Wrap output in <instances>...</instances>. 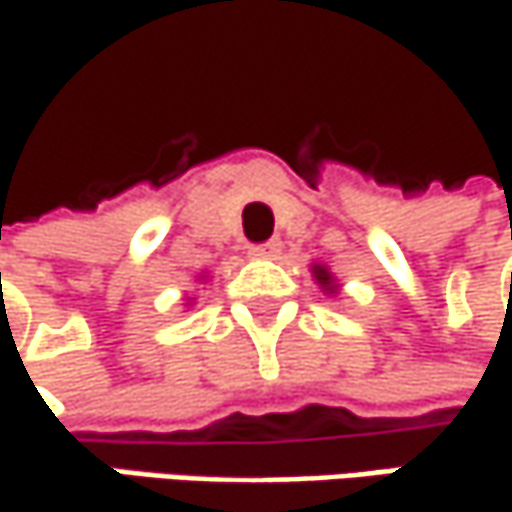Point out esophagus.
Wrapping results in <instances>:
<instances>
[{"instance_id": "34e87169", "label": "esophagus", "mask_w": 512, "mask_h": 512, "mask_svg": "<svg viewBox=\"0 0 512 512\" xmlns=\"http://www.w3.org/2000/svg\"><path fill=\"white\" fill-rule=\"evenodd\" d=\"M249 255L257 257V260H272V257L281 255V243H278V240H269V243H263V246H252Z\"/></svg>"}]
</instances>
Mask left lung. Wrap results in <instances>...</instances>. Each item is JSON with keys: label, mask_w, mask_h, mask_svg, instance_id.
<instances>
[{"label": "left lung", "mask_w": 512, "mask_h": 512, "mask_svg": "<svg viewBox=\"0 0 512 512\" xmlns=\"http://www.w3.org/2000/svg\"><path fill=\"white\" fill-rule=\"evenodd\" d=\"M310 272H313V278H316V284H319V290H322L325 296H337V293H340V284H337L334 272H331L325 263H313Z\"/></svg>", "instance_id": "left-lung-1"}]
</instances>
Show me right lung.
<instances>
[{
    "mask_svg": "<svg viewBox=\"0 0 512 512\" xmlns=\"http://www.w3.org/2000/svg\"><path fill=\"white\" fill-rule=\"evenodd\" d=\"M202 278H205V275H199V281H202ZM187 307H190V299H187Z\"/></svg>",
    "mask_w": 512,
    "mask_h": 512,
    "instance_id": "1",
    "label": "right lung"
}]
</instances>
